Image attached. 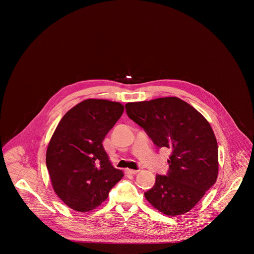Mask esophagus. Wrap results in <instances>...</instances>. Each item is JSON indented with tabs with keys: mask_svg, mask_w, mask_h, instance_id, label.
<instances>
[{
	"mask_svg": "<svg viewBox=\"0 0 254 254\" xmlns=\"http://www.w3.org/2000/svg\"><path fill=\"white\" fill-rule=\"evenodd\" d=\"M137 173H138V171H136V170H130V169L126 170V174H128V175H135Z\"/></svg>",
	"mask_w": 254,
	"mask_h": 254,
	"instance_id": "obj_1",
	"label": "esophagus"
}]
</instances>
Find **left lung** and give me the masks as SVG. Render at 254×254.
<instances>
[{
    "label": "left lung",
    "mask_w": 254,
    "mask_h": 254,
    "mask_svg": "<svg viewBox=\"0 0 254 254\" xmlns=\"http://www.w3.org/2000/svg\"><path fill=\"white\" fill-rule=\"evenodd\" d=\"M126 110L157 148L172 151L167 176L157 175L154 187L144 197L166 215L189 212L218 176V146L210 124L178 97L128 102Z\"/></svg>",
    "instance_id": "obj_1"
}]
</instances>
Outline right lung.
Here are the masks:
<instances>
[{
    "mask_svg": "<svg viewBox=\"0 0 254 254\" xmlns=\"http://www.w3.org/2000/svg\"><path fill=\"white\" fill-rule=\"evenodd\" d=\"M123 113L120 102L86 99L58 124L47 148L46 166L55 193L71 209H95L124 177L102 146Z\"/></svg>",
    "mask_w": 254,
    "mask_h": 254,
    "instance_id": "right-lung-1",
    "label": "right lung"
}]
</instances>
